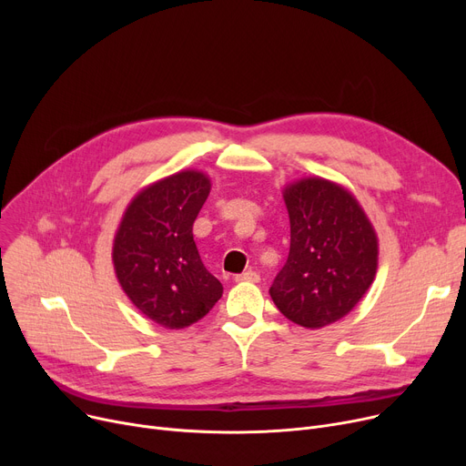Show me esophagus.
I'll use <instances>...</instances> for the list:
<instances>
[{
	"instance_id": "34e87169",
	"label": "esophagus",
	"mask_w": 466,
	"mask_h": 466,
	"mask_svg": "<svg viewBox=\"0 0 466 466\" xmlns=\"http://www.w3.org/2000/svg\"><path fill=\"white\" fill-rule=\"evenodd\" d=\"M238 283H243V281H249V283H257L258 279H260V276L257 274V272H253V270H248V272H243V274H238L236 278H234Z\"/></svg>"
}]
</instances>
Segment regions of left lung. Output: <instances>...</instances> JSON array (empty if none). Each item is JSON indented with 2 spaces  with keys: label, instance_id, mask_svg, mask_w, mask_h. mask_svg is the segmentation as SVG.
<instances>
[{
  "label": "left lung",
  "instance_id": "obj_1",
  "mask_svg": "<svg viewBox=\"0 0 466 466\" xmlns=\"http://www.w3.org/2000/svg\"><path fill=\"white\" fill-rule=\"evenodd\" d=\"M290 249L270 297L278 309L306 329L346 317L378 270V236L355 196L323 177L283 188Z\"/></svg>",
  "mask_w": 466,
  "mask_h": 466
}]
</instances>
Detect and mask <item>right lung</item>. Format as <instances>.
Returning <instances> with one entry per match:
<instances>
[{"label":"right lung","mask_w":466,"mask_h":466,"mask_svg":"<svg viewBox=\"0 0 466 466\" xmlns=\"http://www.w3.org/2000/svg\"><path fill=\"white\" fill-rule=\"evenodd\" d=\"M209 190V177L196 169L164 177L128 204L115 234L113 264L122 290L164 329L190 327L223 297L192 236Z\"/></svg>","instance_id":"obj_1"}]
</instances>
